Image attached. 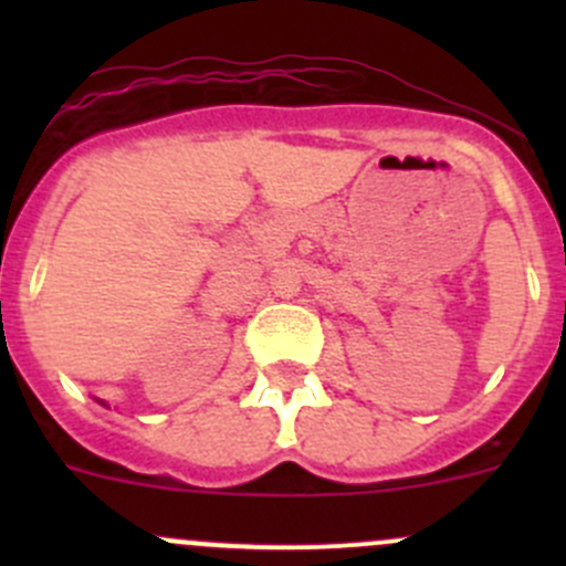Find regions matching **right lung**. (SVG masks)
I'll return each mask as SVG.
<instances>
[{
	"label": "right lung",
	"instance_id": "1",
	"mask_svg": "<svg viewBox=\"0 0 566 566\" xmlns=\"http://www.w3.org/2000/svg\"><path fill=\"white\" fill-rule=\"evenodd\" d=\"M101 405H104V402H101Z\"/></svg>",
	"mask_w": 566,
	"mask_h": 566
}]
</instances>
